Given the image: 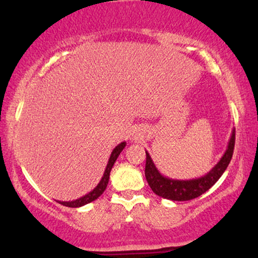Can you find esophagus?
Listing matches in <instances>:
<instances>
[{
  "instance_id": "obj_1",
  "label": "esophagus",
  "mask_w": 258,
  "mask_h": 258,
  "mask_svg": "<svg viewBox=\"0 0 258 258\" xmlns=\"http://www.w3.org/2000/svg\"><path fill=\"white\" fill-rule=\"evenodd\" d=\"M132 137H133V140H135V141L142 140V139H143V132H142V129H141L140 126H135V128L133 129V135H132Z\"/></svg>"
}]
</instances>
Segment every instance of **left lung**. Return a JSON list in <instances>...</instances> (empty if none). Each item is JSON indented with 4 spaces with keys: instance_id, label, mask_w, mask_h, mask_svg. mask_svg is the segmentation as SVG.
<instances>
[{
    "instance_id": "obj_1",
    "label": "left lung",
    "mask_w": 258,
    "mask_h": 258,
    "mask_svg": "<svg viewBox=\"0 0 258 258\" xmlns=\"http://www.w3.org/2000/svg\"><path fill=\"white\" fill-rule=\"evenodd\" d=\"M235 146V129H232L230 140L228 142V147L225 149L223 156L216 164L211 168V170L206 175L197 178L191 179H175L162 175L156 165L151 160L150 155L146 151L147 162H146V178L148 184L157 196L162 199L170 201H190L196 199L208 191L215 183H216L225 169L230 163L232 153H234Z\"/></svg>"
}]
</instances>
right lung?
Listing matches in <instances>:
<instances>
[{"instance_id":"right-lung-1","label":"right lung","mask_w":258,"mask_h":258,"mask_svg":"<svg viewBox=\"0 0 258 258\" xmlns=\"http://www.w3.org/2000/svg\"><path fill=\"white\" fill-rule=\"evenodd\" d=\"M125 144H126V142H121L114 148V150L111 151L110 157H109V160H108L107 167H105V170L103 172V176H102L101 181L98 182V184L95 186L91 191L86 194V195L82 197H80V199L69 201V202H67V201H56V202H58L59 204H62V206H66L69 208H80V207L86 206V204H88V203L93 202V201H95V200H97L98 197H100L102 194L104 192L105 188H107L108 182H109V176H110L112 165H114L116 160H117L119 154L122 153V150L125 148Z\"/></svg>"}]
</instances>
